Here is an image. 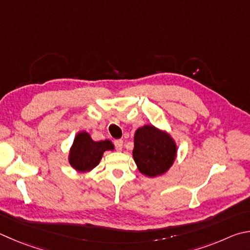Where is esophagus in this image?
<instances>
[{"mask_svg":"<svg viewBox=\"0 0 250 250\" xmlns=\"http://www.w3.org/2000/svg\"><path fill=\"white\" fill-rule=\"evenodd\" d=\"M115 146L118 151H121L122 147H124V141L122 140H116L115 141Z\"/></svg>","mask_w":250,"mask_h":250,"instance_id":"34e87169","label":"esophagus"}]
</instances>
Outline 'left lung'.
<instances>
[{
	"mask_svg": "<svg viewBox=\"0 0 250 250\" xmlns=\"http://www.w3.org/2000/svg\"><path fill=\"white\" fill-rule=\"evenodd\" d=\"M133 158L141 174L157 177L170 168L177 145L170 135L154 125H143L134 133Z\"/></svg>",
	"mask_w": 250,
	"mask_h": 250,
	"instance_id": "obj_1",
	"label": "left lung"
}]
</instances>
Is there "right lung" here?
<instances>
[{"instance_id": "obj_1", "label": "right lung", "mask_w": 250, "mask_h": 250, "mask_svg": "<svg viewBox=\"0 0 250 250\" xmlns=\"http://www.w3.org/2000/svg\"><path fill=\"white\" fill-rule=\"evenodd\" d=\"M115 148L109 140L95 142L86 131H81L70 148L69 163L75 170L86 172L95 168L101 162L104 152Z\"/></svg>"}]
</instances>
